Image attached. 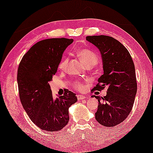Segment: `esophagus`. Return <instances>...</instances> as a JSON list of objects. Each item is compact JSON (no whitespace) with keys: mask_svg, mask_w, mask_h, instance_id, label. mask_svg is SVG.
<instances>
[{"mask_svg":"<svg viewBox=\"0 0 153 153\" xmlns=\"http://www.w3.org/2000/svg\"><path fill=\"white\" fill-rule=\"evenodd\" d=\"M77 100H82L85 98V96H83V95H77Z\"/></svg>","mask_w":153,"mask_h":153,"instance_id":"1","label":"esophagus"}]
</instances>
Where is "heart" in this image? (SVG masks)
Returning <instances> with one entry per match:
<instances>
[{
	"label": "heart",
	"instance_id": "heart-1",
	"mask_svg": "<svg viewBox=\"0 0 153 153\" xmlns=\"http://www.w3.org/2000/svg\"><path fill=\"white\" fill-rule=\"evenodd\" d=\"M76 54L80 59L88 66L95 65L98 62V56L95 52L88 49H80L76 51ZM68 64V58L64 57L60 61L58 65V68L60 70H65ZM74 88L82 90L84 89L85 85L80 80H76L73 83Z\"/></svg>",
	"mask_w": 153,
	"mask_h": 153
}]
</instances>
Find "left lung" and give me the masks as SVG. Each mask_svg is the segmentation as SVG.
<instances>
[{
	"label": "left lung",
	"instance_id": "obj_1",
	"mask_svg": "<svg viewBox=\"0 0 153 153\" xmlns=\"http://www.w3.org/2000/svg\"><path fill=\"white\" fill-rule=\"evenodd\" d=\"M102 55L104 74L93 90L108 88L106 96L98 100L96 120L102 126L113 127L126 119L134 104L137 91L134 64L128 51L120 42L105 35L87 36Z\"/></svg>",
	"mask_w": 153,
	"mask_h": 153
}]
</instances>
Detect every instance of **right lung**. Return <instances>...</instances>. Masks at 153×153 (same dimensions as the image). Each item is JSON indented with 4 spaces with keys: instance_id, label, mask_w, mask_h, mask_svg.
Wrapping results in <instances>:
<instances>
[{
    "instance_id": "add662e5",
    "label": "right lung",
    "mask_w": 153,
    "mask_h": 153,
    "mask_svg": "<svg viewBox=\"0 0 153 153\" xmlns=\"http://www.w3.org/2000/svg\"><path fill=\"white\" fill-rule=\"evenodd\" d=\"M73 39L53 38L32 46L22 58L17 71L19 97L24 110L41 129L55 132L69 122V108L77 99L71 91L53 99L49 82L56 74L62 55Z\"/></svg>"
}]
</instances>
